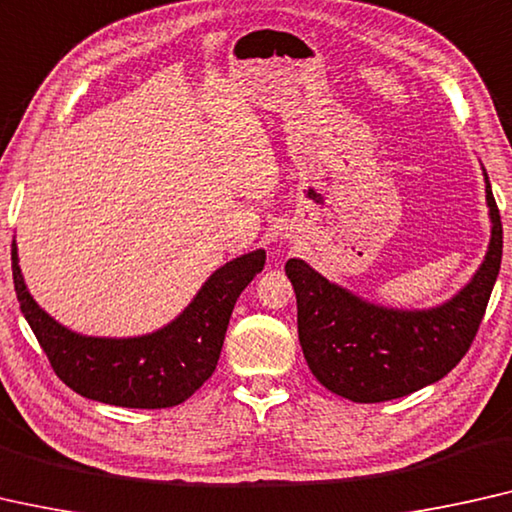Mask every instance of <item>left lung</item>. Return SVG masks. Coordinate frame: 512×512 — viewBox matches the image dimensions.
I'll return each instance as SVG.
<instances>
[{"label":"left lung","instance_id":"8db88e82","mask_svg":"<svg viewBox=\"0 0 512 512\" xmlns=\"http://www.w3.org/2000/svg\"><path fill=\"white\" fill-rule=\"evenodd\" d=\"M490 243L460 292L432 308H393L363 299L308 262L285 264L299 308V342L312 375L352 402H386L444 379L467 354L501 269L503 230L490 179Z\"/></svg>","mask_w":512,"mask_h":512}]
</instances>
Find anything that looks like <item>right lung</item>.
I'll use <instances>...</instances> for the list:
<instances>
[{
  "label": "right lung",
  "instance_id": "1",
  "mask_svg": "<svg viewBox=\"0 0 512 512\" xmlns=\"http://www.w3.org/2000/svg\"><path fill=\"white\" fill-rule=\"evenodd\" d=\"M11 262L22 315L68 388L112 407L165 409L188 400L213 375L234 303L264 269L266 253L257 248L230 259L172 322L131 338L82 335L59 324L27 289L15 239Z\"/></svg>",
  "mask_w": 512,
  "mask_h": 512
}]
</instances>
